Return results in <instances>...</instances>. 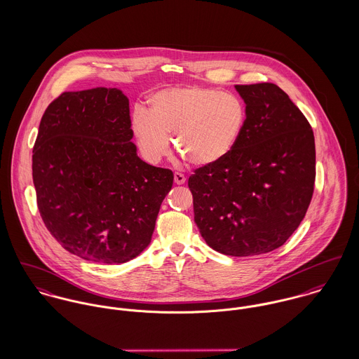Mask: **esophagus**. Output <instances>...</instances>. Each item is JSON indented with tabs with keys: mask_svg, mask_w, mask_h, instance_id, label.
I'll list each match as a JSON object with an SVG mask.
<instances>
[{
	"mask_svg": "<svg viewBox=\"0 0 359 359\" xmlns=\"http://www.w3.org/2000/svg\"><path fill=\"white\" fill-rule=\"evenodd\" d=\"M185 181H187V178H185L184 174H181V172H175L174 174V182L177 185H182V184H185Z\"/></svg>",
	"mask_w": 359,
	"mask_h": 359,
	"instance_id": "34e87169",
	"label": "esophagus"
}]
</instances>
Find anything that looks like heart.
<instances>
[{"mask_svg": "<svg viewBox=\"0 0 359 359\" xmlns=\"http://www.w3.org/2000/svg\"><path fill=\"white\" fill-rule=\"evenodd\" d=\"M149 114L133 117L138 147L149 161H158L172 147L196 168L219 164L238 147L248 124L246 102L233 93L188 86L154 94Z\"/></svg>", "mask_w": 359, "mask_h": 359, "instance_id": "obj_1", "label": "heart"}]
</instances>
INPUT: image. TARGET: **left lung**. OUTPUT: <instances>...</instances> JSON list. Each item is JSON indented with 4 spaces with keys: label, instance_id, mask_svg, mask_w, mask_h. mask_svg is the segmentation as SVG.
Returning <instances> with one entry per match:
<instances>
[{
    "label": "left lung",
    "instance_id": "1",
    "mask_svg": "<svg viewBox=\"0 0 359 359\" xmlns=\"http://www.w3.org/2000/svg\"><path fill=\"white\" fill-rule=\"evenodd\" d=\"M248 106L243 135L224 161L196 168L188 187L195 222L214 250L269 253L299 228L315 184V140L303 111L276 84L236 86Z\"/></svg>",
    "mask_w": 359,
    "mask_h": 359
}]
</instances>
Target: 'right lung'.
<instances>
[{"mask_svg": "<svg viewBox=\"0 0 359 359\" xmlns=\"http://www.w3.org/2000/svg\"><path fill=\"white\" fill-rule=\"evenodd\" d=\"M133 134L117 88L62 93L46 109L33 182L47 229L69 253L121 264L151 243L174 174L142 161Z\"/></svg>", "mask_w": 359, "mask_h": 359, "instance_id": "right-lung-1", "label": "right lung"}]
</instances>
